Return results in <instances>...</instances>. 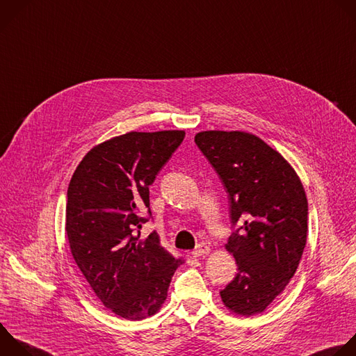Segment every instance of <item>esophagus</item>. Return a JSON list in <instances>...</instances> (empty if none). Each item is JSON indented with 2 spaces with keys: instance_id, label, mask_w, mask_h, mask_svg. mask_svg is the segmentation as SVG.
<instances>
[{
  "instance_id": "esophagus-1",
  "label": "esophagus",
  "mask_w": 356,
  "mask_h": 356,
  "mask_svg": "<svg viewBox=\"0 0 356 356\" xmlns=\"http://www.w3.org/2000/svg\"><path fill=\"white\" fill-rule=\"evenodd\" d=\"M209 252H211V249H209L205 243H200V245H197V248L191 252V254H193L194 257H202V256L209 254Z\"/></svg>"
}]
</instances>
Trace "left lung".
I'll return each mask as SVG.
<instances>
[{"mask_svg": "<svg viewBox=\"0 0 356 356\" xmlns=\"http://www.w3.org/2000/svg\"><path fill=\"white\" fill-rule=\"evenodd\" d=\"M197 147L229 197L230 220H243L225 245L238 274L222 289L233 313H261L295 275L307 238V198L288 161L243 131H201Z\"/></svg>", "mask_w": 356, "mask_h": 356, "instance_id": "obj_1", "label": "left lung"}]
</instances>
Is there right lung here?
Returning a JSON list of instances; mask_svg holds the SVG:
<instances>
[{
    "label": "right lung",
    "instance_id": "1",
    "mask_svg": "<svg viewBox=\"0 0 356 356\" xmlns=\"http://www.w3.org/2000/svg\"><path fill=\"white\" fill-rule=\"evenodd\" d=\"M179 130L131 131L93 147L75 169L65 232L71 254L100 302L117 316L143 320L162 307L176 268L156 232L140 239L149 218V186L183 143Z\"/></svg>",
    "mask_w": 356,
    "mask_h": 356
}]
</instances>
